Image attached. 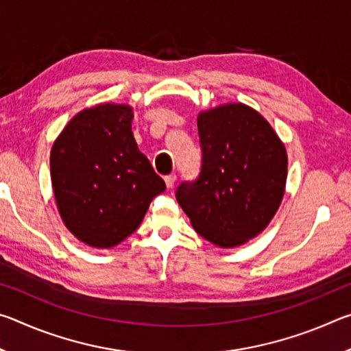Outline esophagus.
I'll return each instance as SVG.
<instances>
[{"instance_id":"esophagus-1","label":"esophagus","mask_w":351,"mask_h":351,"mask_svg":"<svg viewBox=\"0 0 351 351\" xmlns=\"http://www.w3.org/2000/svg\"><path fill=\"white\" fill-rule=\"evenodd\" d=\"M164 181H165V186H167V189H171L175 186V182H176V175L175 173H170V175H167L164 178Z\"/></svg>"}]
</instances>
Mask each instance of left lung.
<instances>
[{"label":"left lung","instance_id":"left-lung-1","mask_svg":"<svg viewBox=\"0 0 351 351\" xmlns=\"http://www.w3.org/2000/svg\"><path fill=\"white\" fill-rule=\"evenodd\" d=\"M199 178L181 184L176 199L193 229L229 249L257 237L282 204L288 154L257 110L230 102L199 111Z\"/></svg>","mask_w":351,"mask_h":351}]
</instances>
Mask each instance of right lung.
Instances as JSON below:
<instances>
[{
  "instance_id": "1",
  "label": "right lung",
  "mask_w": 351,
  "mask_h": 351,
  "mask_svg": "<svg viewBox=\"0 0 351 351\" xmlns=\"http://www.w3.org/2000/svg\"><path fill=\"white\" fill-rule=\"evenodd\" d=\"M125 104L77 112L51 148V181L63 224L77 240L114 247L139 228L165 182L139 152Z\"/></svg>"
}]
</instances>
